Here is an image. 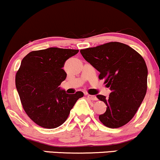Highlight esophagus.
I'll list each match as a JSON object with an SVG mask.
<instances>
[{
  "label": "esophagus",
  "mask_w": 160,
  "mask_h": 160,
  "mask_svg": "<svg viewBox=\"0 0 160 160\" xmlns=\"http://www.w3.org/2000/svg\"><path fill=\"white\" fill-rule=\"evenodd\" d=\"M87 97L89 98L90 100L92 101H96L97 99V97L95 96V95H87Z\"/></svg>",
  "instance_id": "esophagus-1"
}]
</instances>
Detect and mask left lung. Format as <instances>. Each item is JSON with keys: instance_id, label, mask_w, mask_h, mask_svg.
<instances>
[{"instance_id": "obj_1", "label": "left lung", "mask_w": 160, "mask_h": 160, "mask_svg": "<svg viewBox=\"0 0 160 160\" xmlns=\"http://www.w3.org/2000/svg\"><path fill=\"white\" fill-rule=\"evenodd\" d=\"M80 53L99 71V79H104L111 91L108 98L97 95L107 105L99 120L112 128L126 125L133 118L146 95L148 72L144 58L129 46L119 42L81 49Z\"/></svg>"}]
</instances>
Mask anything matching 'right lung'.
<instances>
[{"instance_id":"add662e5","label":"right lung","mask_w":160,"mask_h":160,"mask_svg":"<svg viewBox=\"0 0 160 160\" xmlns=\"http://www.w3.org/2000/svg\"><path fill=\"white\" fill-rule=\"evenodd\" d=\"M78 49L57 47L32 51L23 58L16 86L25 113L38 126L54 128L63 124L82 92L67 94L59 86L67 74L62 68Z\"/></svg>"}]
</instances>
